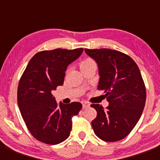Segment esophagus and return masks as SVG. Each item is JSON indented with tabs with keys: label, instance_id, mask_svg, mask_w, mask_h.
Instances as JSON below:
<instances>
[{
	"label": "esophagus",
	"instance_id": "1",
	"mask_svg": "<svg viewBox=\"0 0 160 160\" xmlns=\"http://www.w3.org/2000/svg\"><path fill=\"white\" fill-rule=\"evenodd\" d=\"M90 106V104L87 102H83V108L85 109V108H88V107Z\"/></svg>",
	"mask_w": 160,
	"mask_h": 160
}]
</instances>
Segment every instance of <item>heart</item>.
Wrapping results in <instances>:
<instances>
[{"label": "heart", "instance_id": "b5f03b06", "mask_svg": "<svg viewBox=\"0 0 160 160\" xmlns=\"http://www.w3.org/2000/svg\"><path fill=\"white\" fill-rule=\"evenodd\" d=\"M94 62V60L92 59H90V58H87V59H85V60H83L82 61H80V67L82 68L83 66H85V65H90L91 63Z\"/></svg>", "mask_w": 160, "mask_h": 160}]
</instances>
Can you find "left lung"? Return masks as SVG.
I'll return each mask as SVG.
<instances>
[{
    "instance_id": "1",
    "label": "left lung",
    "mask_w": 160,
    "mask_h": 160,
    "mask_svg": "<svg viewBox=\"0 0 160 160\" xmlns=\"http://www.w3.org/2000/svg\"><path fill=\"white\" fill-rule=\"evenodd\" d=\"M96 61L100 80L98 90H103L109 102L92 104L97 116L91 122L95 134L106 142H115L128 135L136 125L144 110L146 89L139 69L134 60L120 51L110 49H85Z\"/></svg>"
}]
</instances>
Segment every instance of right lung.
I'll list each match as a JSON object with an SVG mask.
<instances>
[{
  "label": "right lung",
  "mask_w": 160,
  "mask_h": 160,
  "mask_svg": "<svg viewBox=\"0 0 160 160\" xmlns=\"http://www.w3.org/2000/svg\"><path fill=\"white\" fill-rule=\"evenodd\" d=\"M83 49H55L36 53L29 61L19 82L17 102L31 134L47 144H57L70 136L72 117L82 105H58L52 91L62 85L67 66L82 54Z\"/></svg>",
  "instance_id": "1"
}]
</instances>
